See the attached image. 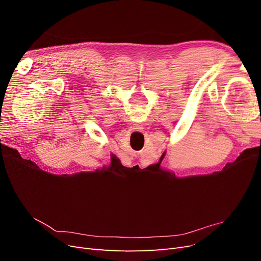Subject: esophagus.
Instances as JSON below:
<instances>
[{"label":"esophagus","mask_w":261,"mask_h":261,"mask_svg":"<svg viewBox=\"0 0 261 261\" xmlns=\"http://www.w3.org/2000/svg\"><path fill=\"white\" fill-rule=\"evenodd\" d=\"M132 129H133V130H143L144 127H143V125H141V124L136 123V124H134V125L132 126Z\"/></svg>","instance_id":"obj_1"}]
</instances>
